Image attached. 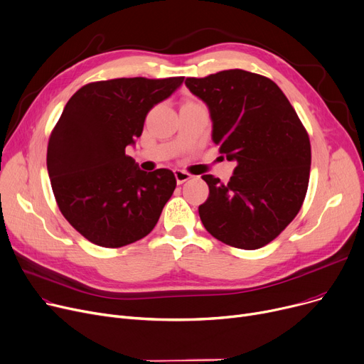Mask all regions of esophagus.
Here are the masks:
<instances>
[{
  "mask_svg": "<svg viewBox=\"0 0 364 364\" xmlns=\"http://www.w3.org/2000/svg\"><path fill=\"white\" fill-rule=\"evenodd\" d=\"M174 174H176V180H177L178 184H183V183H186L187 180L192 178V176H190L188 172H186V171H183V169H176Z\"/></svg>",
  "mask_w": 364,
  "mask_h": 364,
  "instance_id": "obj_1",
  "label": "esophagus"
}]
</instances>
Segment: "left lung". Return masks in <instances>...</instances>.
Wrapping results in <instances>:
<instances>
[{
	"instance_id": "left-lung-1",
	"label": "left lung",
	"mask_w": 364,
	"mask_h": 364,
	"mask_svg": "<svg viewBox=\"0 0 364 364\" xmlns=\"http://www.w3.org/2000/svg\"><path fill=\"white\" fill-rule=\"evenodd\" d=\"M186 87L208 106L220 153L236 162L227 184L202 176L209 187L199 206L202 224L225 245L258 250L302 206L311 165L309 134L283 91L262 75L221 70L187 78Z\"/></svg>"
}]
</instances>
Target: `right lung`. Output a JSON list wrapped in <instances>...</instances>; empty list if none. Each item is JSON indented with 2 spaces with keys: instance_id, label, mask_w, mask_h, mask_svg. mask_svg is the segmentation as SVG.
I'll use <instances>...</instances> for the list:
<instances>
[{
  "instance_id": "1",
  "label": "right lung",
  "mask_w": 364,
  "mask_h": 364,
  "mask_svg": "<svg viewBox=\"0 0 364 364\" xmlns=\"http://www.w3.org/2000/svg\"><path fill=\"white\" fill-rule=\"evenodd\" d=\"M183 81L91 82L66 103L48 140L47 169L60 213L91 243L121 247L156 225L177 186L174 172L141 171L125 147L141 136L149 110Z\"/></svg>"
}]
</instances>
